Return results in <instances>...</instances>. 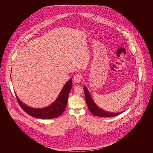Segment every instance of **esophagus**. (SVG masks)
<instances>
[{
	"mask_svg": "<svg viewBox=\"0 0 153 153\" xmlns=\"http://www.w3.org/2000/svg\"><path fill=\"white\" fill-rule=\"evenodd\" d=\"M73 80L76 83H80L81 81V75L79 74H77L74 76V78H73Z\"/></svg>",
	"mask_w": 153,
	"mask_h": 153,
	"instance_id": "esophagus-1",
	"label": "esophagus"
}]
</instances>
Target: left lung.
I'll use <instances>...</instances> for the list:
<instances>
[{"label": "left lung", "instance_id": "left-lung-1", "mask_svg": "<svg viewBox=\"0 0 153 153\" xmlns=\"http://www.w3.org/2000/svg\"><path fill=\"white\" fill-rule=\"evenodd\" d=\"M84 90L85 95V101L87 104L88 109L91 112V113L96 117H114L123 113L125 111H121L119 112H111L99 108L95 103L90 92L86 86L84 87Z\"/></svg>", "mask_w": 153, "mask_h": 153}]
</instances>
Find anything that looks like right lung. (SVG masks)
I'll use <instances>...</instances> for the list:
<instances>
[{
  "label": "right lung",
  "mask_w": 153,
  "mask_h": 153,
  "mask_svg": "<svg viewBox=\"0 0 153 153\" xmlns=\"http://www.w3.org/2000/svg\"><path fill=\"white\" fill-rule=\"evenodd\" d=\"M72 87V79H71L66 82L56 100L44 108H33L26 105L19 100L16 94L15 93L21 107L30 116L39 119H53L59 117L65 111Z\"/></svg>",
  "instance_id": "right-lung-1"
}]
</instances>
